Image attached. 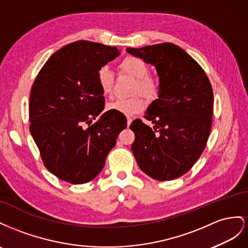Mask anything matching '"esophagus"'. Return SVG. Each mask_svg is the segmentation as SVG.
I'll return each mask as SVG.
<instances>
[{
    "instance_id": "obj_1",
    "label": "esophagus",
    "mask_w": 248,
    "mask_h": 248,
    "mask_svg": "<svg viewBox=\"0 0 248 248\" xmlns=\"http://www.w3.org/2000/svg\"><path fill=\"white\" fill-rule=\"evenodd\" d=\"M132 122H133V119L131 117H128V124H128V128L130 126V124H132Z\"/></svg>"
}]
</instances>
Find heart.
Here are the masks:
<instances>
[{
    "mask_svg": "<svg viewBox=\"0 0 248 248\" xmlns=\"http://www.w3.org/2000/svg\"><path fill=\"white\" fill-rule=\"evenodd\" d=\"M119 68L124 73L135 78L136 84L134 93H141L150 100H155L160 93L161 81L158 77L148 75L147 63L138 57L124 58L119 64ZM97 83L104 94H111L114 83V75L109 66L104 65L97 70ZM144 108V100L142 96L137 94L129 98H117L114 102L108 104V109L116 111L124 115H133Z\"/></svg>",
    "mask_w": 248,
    "mask_h": 248,
    "instance_id": "heart-1",
    "label": "heart"
}]
</instances>
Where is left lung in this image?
<instances>
[{"label":"left lung","mask_w":248,"mask_h":248,"mask_svg":"<svg viewBox=\"0 0 248 248\" xmlns=\"http://www.w3.org/2000/svg\"><path fill=\"white\" fill-rule=\"evenodd\" d=\"M157 70L161 90L148 106L144 118L153 129L135 119L132 152L141 170L158 181L186 173L202 154L213 116V90L206 73L183 48L159 44L126 47Z\"/></svg>","instance_id":"left-lung-1"}]
</instances>
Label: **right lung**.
Instances as JSON below:
<instances>
[{
  "instance_id": "add662e5",
  "label": "right lung",
  "mask_w": 248,
  "mask_h": 248,
  "mask_svg": "<svg viewBox=\"0 0 248 248\" xmlns=\"http://www.w3.org/2000/svg\"><path fill=\"white\" fill-rule=\"evenodd\" d=\"M119 54L116 46L73 42L48 58L33 83L30 133L45 166L62 181L93 180L118 134L126 128L122 113H103L105 98L96 78L98 68ZM95 118L97 123L90 126Z\"/></svg>"
}]
</instances>
